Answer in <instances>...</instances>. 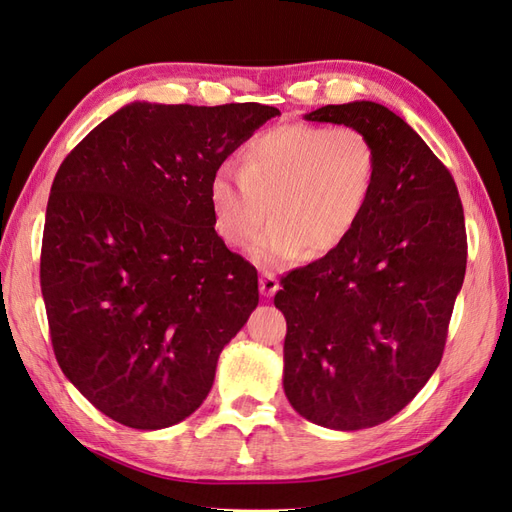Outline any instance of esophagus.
<instances>
[{
    "instance_id": "obj_1",
    "label": "esophagus",
    "mask_w": 512,
    "mask_h": 512,
    "mask_svg": "<svg viewBox=\"0 0 512 512\" xmlns=\"http://www.w3.org/2000/svg\"><path fill=\"white\" fill-rule=\"evenodd\" d=\"M280 288V280L273 273H262L260 275V294L262 297H273V294Z\"/></svg>"
}]
</instances>
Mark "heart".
Instances as JSON below:
<instances>
[{
	"mask_svg": "<svg viewBox=\"0 0 512 512\" xmlns=\"http://www.w3.org/2000/svg\"><path fill=\"white\" fill-rule=\"evenodd\" d=\"M380 156L356 126L290 121L252 136L241 149V170L222 164L209 181V207L218 235L232 247L250 243L262 267L324 256L342 245L374 194Z\"/></svg>",
	"mask_w": 512,
	"mask_h": 512,
	"instance_id": "b5f03b06",
	"label": "heart"
}]
</instances>
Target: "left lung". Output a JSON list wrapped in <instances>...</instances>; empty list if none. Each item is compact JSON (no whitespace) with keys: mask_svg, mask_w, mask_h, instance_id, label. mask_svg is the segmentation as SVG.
Instances as JSON below:
<instances>
[{"mask_svg":"<svg viewBox=\"0 0 512 512\" xmlns=\"http://www.w3.org/2000/svg\"><path fill=\"white\" fill-rule=\"evenodd\" d=\"M307 121L365 130L378 147L374 194L352 235L282 277L284 393L316 425L356 431L404 410L442 361L466 275L457 185L389 108L327 104Z\"/></svg>","mask_w":512,"mask_h":512,"instance_id":"left-lung-1","label":"left lung"}]
</instances>
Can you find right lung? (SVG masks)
<instances>
[{"mask_svg":"<svg viewBox=\"0 0 512 512\" xmlns=\"http://www.w3.org/2000/svg\"><path fill=\"white\" fill-rule=\"evenodd\" d=\"M275 106L132 102L61 162L40 286L55 359L113 421L181 423L258 305L256 269L218 237L209 181Z\"/></svg>","mask_w":512,"mask_h":512,"instance_id":"add662e5","label":"right lung"}]
</instances>
